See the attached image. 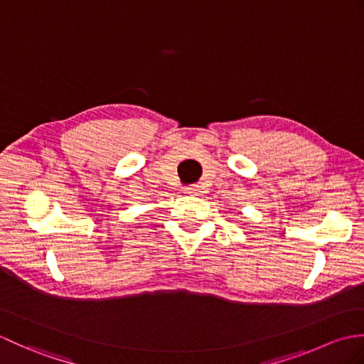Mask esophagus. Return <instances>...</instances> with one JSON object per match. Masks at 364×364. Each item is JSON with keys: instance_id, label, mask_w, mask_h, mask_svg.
<instances>
[{"instance_id": "esophagus-1", "label": "esophagus", "mask_w": 364, "mask_h": 364, "mask_svg": "<svg viewBox=\"0 0 364 364\" xmlns=\"http://www.w3.org/2000/svg\"><path fill=\"white\" fill-rule=\"evenodd\" d=\"M184 192L191 196H198L200 189H198V186H188V188H184Z\"/></svg>"}]
</instances>
